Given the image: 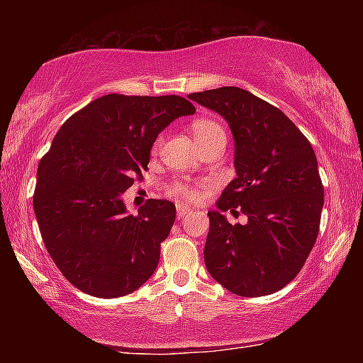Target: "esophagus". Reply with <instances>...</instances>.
Here are the masks:
<instances>
[{
	"label": "esophagus",
	"mask_w": 363,
	"mask_h": 363,
	"mask_svg": "<svg viewBox=\"0 0 363 363\" xmlns=\"http://www.w3.org/2000/svg\"><path fill=\"white\" fill-rule=\"evenodd\" d=\"M188 213H190V210H188V208H185V206L180 205V206L177 208V216H178V220H182V218L186 216Z\"/></svg>",
	"instance_id": "obj_1"
}]
</instances>
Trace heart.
Returning <instances> with one entry per match:
<instances>
[{"instance_id": "b5f03b06", "label": "heart", "mask_w": 363, "mask_h": 363, "mask_svg": "<svg viewBox=\"0 0 363 363\" xmlns=\"http://www.w3.org/2000/svg\"><path fill=\"white\" fill-rule=\"evenodd\" d=\"M191 133L195 137L198 147L210 145L213 142H226V132L220 123H218L215 118L210 117H200L196 121L191 122ZM162 145V140L158 138L153 145V150H158V147ZM168 191L170 195L177 196L178 200H185L196 203L201 198V191L198 190V186L190 185L186 182H175L168 186Z\"/></svg>"}]
</instances>
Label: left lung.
Segmentation results:
<instances>
[{"label":"left lung","mask_w":363,"mask_h":363,"mask_svg":"<svg viewBox=\"0 0 363 363\" xmlns=\"http://www.w3.org/2000/svg\"><path fill=\"white\" fill-rule=\"evenodd\" d=\"M188 99L220 113L235 138L236 178L208 211L206 269L236 296L272 294L299 274L319 235L324 186L314 148L284 112L245 89ZM223 211L248 223L231 225Z\"/></svg>","instance_id":"1"}]
</instances>
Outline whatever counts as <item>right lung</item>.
Masks as SVG:
<instances>
[{
  "mask_svg": "<svg viewBox=\"0 0 363 363\" xmlns=\"http://www.w3.org/2000/svg\"><path fill=\"white\" fill-rule=\"evenodd\" d=\"M191 113L180 96L107 94L59 128L39 162L33 206L49 256L79 291L113 299L157 269L175 205L148 200L128 215L122 193L147 170L158 133Z\"/></svg>",
  "mask_w": 363,
  "mask_h": 363,
  "instance_id": "right-lung-1",
  "label": "right lung"
}]
</instances>
